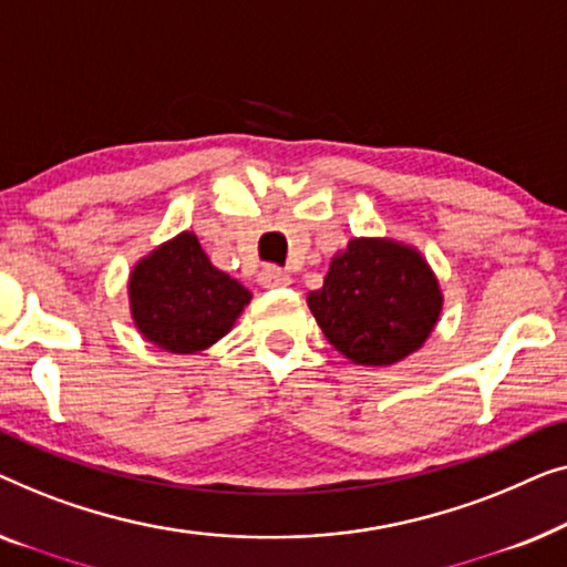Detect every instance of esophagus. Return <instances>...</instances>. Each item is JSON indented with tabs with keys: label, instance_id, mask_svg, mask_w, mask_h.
I'll return each mask as SVG.
<instances>
[{
	"label": "esophagus",
	"instance_id": "1",
	"mask_svg": "<svg viewBox=\"0 0 567 567\" xmlns=\"http://www.w3.org/2000/svg\"><path fill=\"white\" fill-rule=\"evenodd\" d=\"M259 285L267 287V290H282V287L292 285V277L280 267H265L259 272Z\"/></svg>",
	"mask_w": 567,
	"mask_h": 567
}]
</instances>
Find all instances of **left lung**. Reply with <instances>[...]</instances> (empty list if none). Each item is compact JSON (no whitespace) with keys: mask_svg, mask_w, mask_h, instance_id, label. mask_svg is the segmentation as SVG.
Instances as JSON below:
<instances>
[{"mask_svg":"<svg viewBox=\"0 0 567 567\" xmlns=\"http://www.w3.org/2000/svg\"><path fill=\"white\" fill-rule=\"evenodd\" d=\"M306 300L333 349L362 367H390L419 352L444 308L424 254L388 236L349 238L331 257L323 287Z\"/></svg>","mask_w":567,"mask_h":567,"instance_id":"left-lung-1","label":"left lung"}]
</instances>
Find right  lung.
Wrapping results in <instances>:
<instances>
[{
	"label": "right lung",
	"mask_w": 567,
	"mask_h": 567,
	"mask_svg": "<svg viewBox=\"0 0 567 567\" xmlns=\"http://www.w3.org/2000/svg\"><path fill=\"white\" fill-rule=\"evenodd\" d=\"M127 302L138 333L172 354H197L234 329L251 292L207 259L193 230H182L135 261Z\"/></svg>",
	"instance_id": "1"
}]
</instances>
